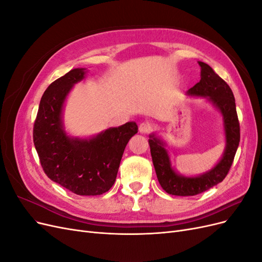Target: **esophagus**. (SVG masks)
Masks as SVG:
<instances>
[{
	"label": "esophagus",
	"instance_id": "obj_1",
	"mask_svg": "<svg viewBox=\"0 0 262 262\" xmlns=\"http://www.w3.org/2000/svg\"><path fill=\"white\" fill-rule=\"evenodd\" d=\"M150 130H152V126H150L149 123H147V122H142V123H140V125H139V131H140V133H142V134H147V133L150 132Z\"/></svg>",
	"mask_w": 262,
	"mask_h": 262
}]
</instances>
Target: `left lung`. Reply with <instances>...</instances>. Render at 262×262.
<instances>
[{
    "mask_svg": "<svg viewBox=\"0 0 262 262\" xmlns=\"http://www.w3.org/2000/svg\"><path fill=\"white\" fill-rule=\"evenodd\" d=\"M198 63L201 67V80L187 92V95L205 97L221 113L223 117L226 145L223 156L212 169L200 176L186 177L179 175L171 167L170 158L164 142L154 133L149 134L148 144L158 182L166 192L172 195H195L223 181L239 145L241 129L231 87L207 63L201 61Z\"/></svg>",
    "mask_w": 262,
    "mask_h": 262,
    "instance_id": "obj_1",
    "label": "left lung"
}]
</instances>
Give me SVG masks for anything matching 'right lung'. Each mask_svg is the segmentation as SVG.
<instances>
[{
	"instance_id": "obj_1",
	"label": "right lung",
	"mask_w": 262,
	"mask_h": 262,
	"mask_svg": "<svg viewBox=\"0 0 262 262\" xmlns=\"http://www.w3.org/2000/svg\"><path fill=\"white\" fill-rule=\"evenodd\" d=\"M85 69H73L43 93L34 124V144L46 175L78 195H99L113 187L124 148L138 133L136 122L110 128L90 139L69 137L62 110Z\"/></svg>"
}]
</instances>
